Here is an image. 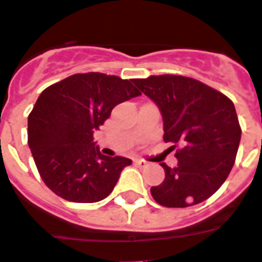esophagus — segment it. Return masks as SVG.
Wrapping results in <instances>:
<instances>
[{"instance_id":"esophagus-1","label":"esophagus","mask_w":262,"mask_h":262,"mask_svg":"<svg viewBox=\"0 0 262 262\" xmlns=\"http://www.w3.org/2000/svg\"><path fill=\"white\" fill-rule=\"evenodd\" d=\"M135 164L138 165V167H140V168H146L147 165H148V162L143 160V159H135Z\"/></svg>"}]
</instances>
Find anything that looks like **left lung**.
I'll return each mask as SVG.
<instances>
[{
    "label": "left lung",
    "instance_id": "8db88e82",
    "mask_svg": "<svg viewBox=\"0 0 262 262\" xmlns=\"http://www.w3.org/2000/svg\"><path fill=\"white\" fill-rule=\"evenodd\" d=\"M134 84L158 104L165 143L176 149L178 167L162 163L165 178L151 188L158 204L191 207L211 198L236 160L241 127L234 104L224 94L193 78L151 75Z\"/></svg>",
    "mask_w": 262,
    "mask_h": 262
}]
</instances>
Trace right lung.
Masks as SVG:
<instances>
[{
  "instance_id": "add662e5",
  "label": "right lung",
  "mask_w": 262,
  "mask_h": 262,
  "mask_svg": "<svg viewBox=\"0 0 262 262\" xmlns=\"http://www.w3.org/2000/svg\"><path fill=\"white\" fill-rule=\"evenodd\" d=\"M134 79L102 73L74 74L45 89L28 118V143L42 180L55 195L74 203H97L113 192L123 156H104L94 131L114 107L142 95Z\"/></svg>"
}]
</instances>
